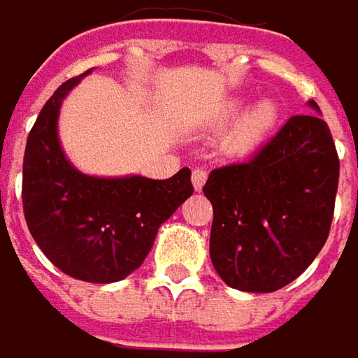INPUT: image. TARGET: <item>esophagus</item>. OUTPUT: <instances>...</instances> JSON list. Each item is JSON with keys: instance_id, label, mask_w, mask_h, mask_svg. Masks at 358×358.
<instances>
[{"instance_id": "obj_1", "label": "esophagus", "mask_w": 358, "mask_h": 358, "mask_svg": "<svg viewBox=\"0 0 358 358\" xmlns=\"http://www.w3.org/2000/svg\"><path fill=\"white\" fill-rule=\"evenodd\" d=\"M206 177H208V173H206L204 169H194V173H192V183H194V187H196V189H202L204 183H206Z\"/></svg>"}]
</instances>
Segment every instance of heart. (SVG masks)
I'll use <instances>...</instances> for the list:
<instances>
[{
	"label": "heart",
	"mask_w": 358,
	"mask_h": 358,
	"mask_svg": "<svg viewBox=\"0 0 358 358\" xmlns=\"http://www.w3.org/2000/svg\"><path fill=\"white\" fill-rule=\"evenodd\" d=\"M244 101L242 99H234L223 108L221 120H229L234 118L240 110H242ZM279 118V106L273 99H261L259 103H255L234 127L229 139H227V150L234 154H246L252 152L268 133L275 127Z\"/></svg>",
	"instance_id": "obj_1"
}]
</instances>
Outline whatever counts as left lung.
<instances>
[{
  "label": "left lung",
  "instance_id": "1",
  "mask_svg": "<svg viewBox=\"0 0 358 358\" xmlns=\"http://www.w3.org/2000/svg\"><path fill=\"white\" fill-rule=\"evenodd\" d=\"M338 177L336 143L317 114L287 118L246 162L215 169L202 192L213 204L210 261L221 279L244 292L294 281L329 236Z\"/></svg>",
  "mask_w": 358,
  "mask_h": 358
}]
</instances>
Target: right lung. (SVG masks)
Returning <instances> with one entry per match:
<instances>
[{"label":"right lung","mask_w":358,"mask_h":358,"mask_svg":"<svg viewBox=\"0 0 358 358\" xmlns=\"http://www.w3.org/2000/svg\"><path fill=\"white\" fill-rule=\"evenodd\" d=\"M81 77L56 90L29 133L22 206L33 240L62 273L110 283L141 267L158 227L194 194V185L189 169L162 181L79 173L60 148L58 114Z\"/></svg>","instance_id":"1"}]
</instances>
